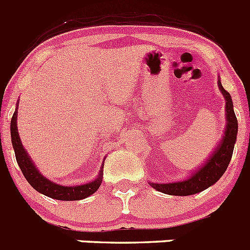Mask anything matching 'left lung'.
I'll return each mask as SVG.
<instances>
[{
	"mask_svg": "<svg viewBox=\"0 0 250 250\" xmlns=\"http://www.w3.org/2000/svg\"><path fill=\"white\" fill-rule=\"evenodd\" d=\"M219 81V89L222 94L224 95L225 99V112H227V129H225L224 136L220 143V145L215 149L213 152V155L209 160L207 161V164L203 165L196 173H194L187 180L178 183H167V184H158V183H151V187L155 190L161 191L164 194H169V195H191V194L200 193V191L205 190L213 184H215L223 174L225 173V170L228 167L229 163H230L231 155H233L234 144L237 140L238 134V120L237 116L234 114L233 110V101H231L230 94L222 86Z\"/></svg>",
	"mask_w": 250,
	"mask_h": 250,
	"instance_id": "left-lung-1",
	"label": "left lung"
}]
</instances>
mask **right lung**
Returning <instances> with one entry per match:
<instances>
[{
  "mask_svg": "<svg viewBox=\"0 0 250 250\" xmlns=\"http://www.w3.org/2000/svg\"><path fill=\"white\" fill-rule=\"evenodd\" d=\"M16 120L17 110L13 112V116L11 119V139H12V145L13 149H15L17 164H19L22 174L26 178V180L30 183L31 187L36 189L39 193L57 200H81L98 190L101 182H103L101 180L103 179V170H101L99 176L95 179L94 182L83 185H77V187H62V185L50 182L48 179L41 175V173H39V170L36 169L30 156L27 155L26 150L22 146L19 131H17Z\"/></svg>",
  "mask_w": 250,
  "mask_h": 250,
  "instance_id": "obj_1",
  "label": "right lung"
}]
</instances>
